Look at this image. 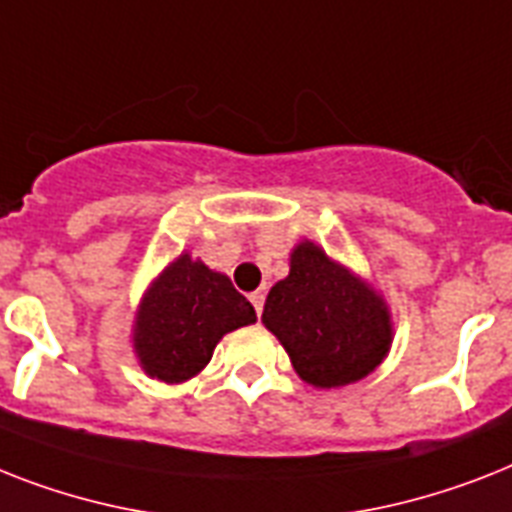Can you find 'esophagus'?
<instances>
[{
	"label": "esophagus",
	"mask_w": 512,
	"mask_h": 512,
	"mask_svg": "<svg viewBox=\"0 0 512 512\" xmlns=\"http://www.w3.org/2000/svg\"><path fill=\"white\" fill-rule=\"evenodd\" d=\"M249 302L255 305V313L263 315V305H265V294L263 292H252L249 294Z\"/></svg>",
	"instance_id": "1"
}]
</instances>
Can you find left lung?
I'll use <instances>...</instances> for the list:
<instances>
[{"label": "left lung", "mask_w": 512, "mask_h": 512, "mask_svg": "<svg viewBox=\"0 0 512 512\" xmlns=\"http://www.w3.org/2000/svg\"><path fill=\"white\" fill-rule=\"evenodd\" d=\"M263 323L315 389H339L373 373L394 339L384 294L310 239L294 244L289 276L270 286Z\"/></svg>", "instance_id": "left-lung-1"}]
</instances>
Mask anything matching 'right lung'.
Here are the masks:
<instances>
[{"mask_svg": "<svg viewBox=\"0 0 512 512\" xmlns=\"http://www.w3.org/2000/svg\"><path fill=\"white\" fill-rule=\"evenodd\" d=\"M255 321V307L226 273L181 252L141 294L131 344L149 378L181 384L205 371L223 336Z\"/></svg>", "mask_w": 512, "mask_h": 512, "instance_id": "right-lung-1", "label": "right lung"}]
</instances>
